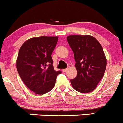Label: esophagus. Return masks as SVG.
Listing matches in <instances>:
<instances>
[{
	"mask_svg": "<svg viewBox=\"0 0 123 123\" xmlns=\"http://www.w3.org/2000/svg\"><path fill=\"white\" fill-rule=\"evenodd\" d=\"M67 70H68V69H62V71H63V72H66Z\"/></svg>",
	"mask_w": 123,
	"mask_h": 123,
	"instance_id": "esophagus-1",
	"label": "esophagus"
}]
</instances>
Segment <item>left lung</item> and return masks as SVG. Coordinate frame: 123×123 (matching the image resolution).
I'll use <instances>...</instances> for the list:
<instances>
[{"label": "left lung", "instance_id": "1", "mask_svg": "<svg viewBox=\"0 0 123 123\" xmlns=\"http://www.w3.org/2000/svg\"><path fill=\"white\" fill-rule=\"evenodd\" d=\"M67 41L74 52L76 78L70 80L77 92L87 93L96 89L103 77L106 59L99 41L90 35H70Z\"/></svg>", "mask_w": 123, "mask_h": 123}]
</instances>
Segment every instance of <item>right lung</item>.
<instances>
[{"mask_svg": "<svg viewBox=\"0 0 123 123\" xmlns=\"http://www.w3.org/2000/svg\"><path fill=\"white\" fill-rule=\"evenodd\" d=\"M57 36H40L27 40L19 50L16 66L21 79L31 91L37 94L54 88L61 71L54 69L51 57Z\"/></svg>", "mask_w": 123, "mask_h": 123, "instance_id": "right-lung-1", "label": "right lung"}]
</instances>
